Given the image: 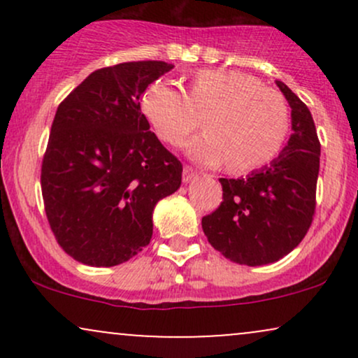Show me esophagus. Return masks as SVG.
Instances as JSON below:
<instances>
[{"label": "esophagus", "mask_w": 358, "mask_h": 358, "mask_svg": "<svg viewBox=\"0 0 358 358\" xmlns=\"http://www.w3.org/2000/svg\"><path fill=\"white\" fill-rule=\"evenodd\" d=\"M195 176H196V171L193 170L192 166H185V168H183V182H185V183L192 182V180L195 178Z\"/></svg>", "instance_id": "esophagus-1"}]
</instances>
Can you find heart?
<instances>
[{
    "mask_svg": "<svg viewBox=\"0 0 358 358\" xmlns=\"http://www.w3.org/2000/svg\"><path fill=\"white\" fill-rule=\"evenodd\" d=\"M139 110L156 136L178 145L203 110L202 133L187 143L195 162L217 166L227 162L236 173L269 165L285 148L291 129L286 101L257 77L241 71H200L187 92L168 80H155L139 99Z\"/></svg>",
    "mask_w": 358,
    "mask_h": 358,
    "instance_id": "1",
    "label": "heart"
}]
</instances>
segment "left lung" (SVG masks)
<instances>
[{
    "label": "left lung",
    "instance_id": "8db88e82",
    "mask_svg": "<svg viewBox=\"0 0 358 358\" xmlns=\"http://www.w3.org/2000/svg\"><path fill=\"white\" fill-rule=\"evenodd\" d=\"M291 108V134L269 165L245 178H220L222 203L202 219L212 248L244 266H264L289 254L313 222L320 141L310 109L276 80Z\"/></svg>",
    "mask_w": 358,
    "mask_h": 358
}]
</instances>
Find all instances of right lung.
Instances as JSON below:
<instances>
[{"mask_svg": "<svg viewBox=\"0 0 358 358\" xmlns=\"http://www.w3.org/2000/svg\"><path fill=\"white\" fill-rule=\"evenodd\" d=\"M166 62L92 72L60 102L42 163L45 213L57 242L87 266L110 268L153 236L155 205L182 185L183 166L139 110Z\"/></svg>", "mask_w": 358, "mask_h": 358, "instance_id": "obj_1", "label": "right lung"}]
</instances>
